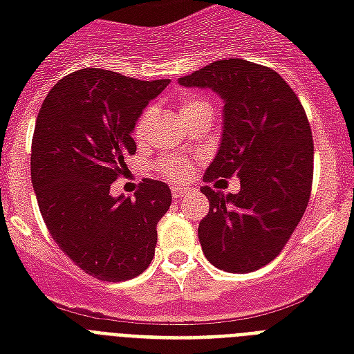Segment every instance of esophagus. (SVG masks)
Wrapping results in <instances>:
<instances>
[{"instance_id":"esophagus-1","label":"esophagus","mask_w":354,"mask_h":354,"mask_svg":"<svg viewBox=\"0 0 354 354\" xmlns=\"http://www.w3.org/2000/svg\"><path fill=\"white\" fill-rule=\"evenodd\" d=\"M171 193L174 198H182V196H187V194H191V187H180V185H172Z\"/></svg>"}]
</instances>
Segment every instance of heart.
Masks as SVG:
<instances>
[{"instance_id": "b5f03b06", "label": "heart", "mask_w": 354, "mask_h": 354, "mask_svg": "<svg viewBox=\"0 0 354 354\" xmlns=\"http://www.w3.org/2000/svg\"><path fill=\"white\" fill-rule=\"evenodd\" d=\"M204 110H213V104H211L207 97L200 95V93H185L180 99V113H182L183 119L196 112H204ZM152 115H154V112L150 108L139 115V119L136 121V127H133L136 139L145 138L147 128H149L150 121H152ZM158 167H160V172L163 176L172 178V180H183L191 172V167H189L187 161L180 160V158H163V160H160Z\"/></svg>"}]
</instances>
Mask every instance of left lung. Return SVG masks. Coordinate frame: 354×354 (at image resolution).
<instances>
[{
	"label": "left lung",
	"mask_w": 354,
	"mask_h": 354,
	"mask_svg": "<svg viewBox=\"0 0 354 354\" xmlns=\"http://www.w3.org/2000/svg\"><path fill=\"white\" fill-rule=\"evenodd\" d=\"M178 82L211 88L224 99L221 149L204 180H241L236 194L202 187L209 200L198 226L202 252L224 272L259 270L279 255L310 198L314 143L307 113L279 73L242 58L216 60Z\"/></svg>",
	"instance_id": "1"
}]
</instances>
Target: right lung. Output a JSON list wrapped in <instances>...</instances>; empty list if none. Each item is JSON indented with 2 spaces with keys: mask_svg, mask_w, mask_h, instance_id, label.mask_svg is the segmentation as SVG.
I'll return each instance as SVG.
<instances>
[{
  "mask_svg": "<svg viewBox=\"0 0 354 354\" xmlns=\"http://www.w3.org/2000/svg\"><path fill=\"white\" fill-rule=\"evenodd\" d=\"M171 80L79 69L53 86L36 118L30 180L53 241L86 274L127 281L149 268L169 185L145 178L133 198L110 194L136 154V121Z\"/></svg>",
  "mask_w": 354,
  "mask_h": 354,
  "instance_id": "obj_1",
  "label": "right lung"
}]
</instances>
